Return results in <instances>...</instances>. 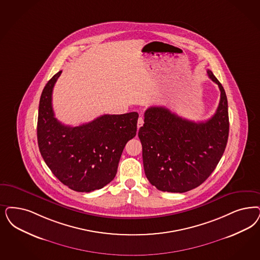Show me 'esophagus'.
I'll list each match as a JSON object with an SVG mask.
<instances>
[{
	"label": "esophagus",
	"instance_id": "obj_1",
	"mask_svg": "<svg viewBox=\"0 0 260 260\" xmlns=\"http://www.w3.org/2000/svg\"><path fill=\"white\" fill-rule=\"evenodd\" d=\"M144 124V119L142 118V117H139L138 118V121H137V127L138 128H140L142 125H143Z\"/></svg>",
	"mask_w": 260,
	"mask_h": 260
}]
</instances>
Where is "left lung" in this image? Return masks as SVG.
I'll return each mask as SVG.
<instances>
[{"label":"left lung","instance_id":"left-lung-1","mask_svg":"<svg viewBox=\"0 0 260 260\" xmlns=\"http://www.w3.org/2000/svg\"><path fill=\"white\" fill-rule=\"evenodd\" d=\"M206 72L218 84L221 98L214 115L206 122L181 118L163 107L145 111L138 132L145 175L163 192L196 188L211 175L224 153L230 128L228 99L213 73Z\"/></svg>","mask_w":260,"mask_h":260}]
</instances>
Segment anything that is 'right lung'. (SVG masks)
<instances>
[{"label": "right lung", "instance_id": "add662e5", "mask_svg": "<svg viewBox=\"0 0 260 260\" xmlns=\"http://www.w3.org/2000/svg\"><path fill=\"white\" fill-rule=\"evenodd\" d=\"M59 71L42 91L37 141L47 166L64 185L78 192L103 188L115 178L125 144L137 131V112L106 114L79 126L63 125L54 117L52 94Z\"/></svg>", "mask_w": 260, "mask_h": 260}]
</instances>
